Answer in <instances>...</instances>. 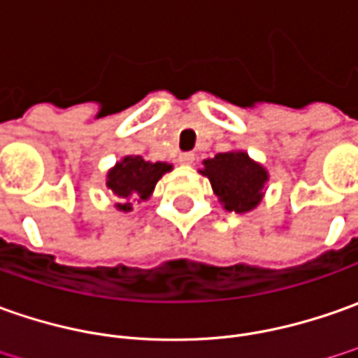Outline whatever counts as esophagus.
I'll return each instance as SVG.
<instances>
[{"label":"esophagus","instance_id":"esophagus-1","mask_svg":"<svg viewBox=\"0 0 358 358\" xmlns=\"http://www.w3.org/2000/svg\"><path fill=\"white\" fill-rule=\"evenodd\" d=\"M194 160H196V155H194V152H182V155L178 156L180 164H186V166L194 164Z\"/></svg>","mask_w":358,"mask_h":358}]
</instances>
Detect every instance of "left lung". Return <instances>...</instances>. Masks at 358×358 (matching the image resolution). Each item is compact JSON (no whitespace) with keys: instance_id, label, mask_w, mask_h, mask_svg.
Returning a JSON list of instances; mask_svg holds the SVG:
<instances>
[{"instance_id":"obj_1","label":"left lung","mask_w":358,"mask_h":358,"mask_svg":"<svg viewBox=\"0 0 358 358\" xmlns=\"http://www.w3.org/2000/svg\"><path fill=\"white\" fill-rule=\"evenodd\" d=\"M200 174L210 180L222 206L236 214L250 212L262 202L269 178L267 170L243 150L220 152L214 158L203 160Z\"/></svg>"}]
</instances>
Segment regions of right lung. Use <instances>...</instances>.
Masks as SVG:
<instances>
[{
	"mask_svg": "<svg viewBox=\"0 0 358 358\" xmlns=\"http://www.w3.org/2000/svg\"><path fill=\"white\" fill-rule=\"evenodd\" d=\"M172 170L166 162H146L142 156H124L108 170L106 188L118 198L115 203L120 212L132 210V200H148L158 180Z\"/></svg>",
	"mask_w": 358,
	"mask_h": 358,
	"instance_id": "right-lung-1",
	"label": "right lung"
}]
</instances>
